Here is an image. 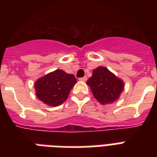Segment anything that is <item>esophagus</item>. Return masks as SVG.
Listing matches in <instances>:
<instances>
[{
    "instance_id": "esophagus-1",
    "label": "esophagus",
    "mask_w": 157,
    "mask_h": 157,
    "mask_svg": "<svg viewBox=\"0 0 157 157\" xmlns=\"http://www.w3.org/2000/svg\"><path fill=\"white\" fill-rule=\"evenodd\" d=\"M80 81H86V80H87V76H83V77H81V78L79 79Z\"/></svg>"
}]
</instances>
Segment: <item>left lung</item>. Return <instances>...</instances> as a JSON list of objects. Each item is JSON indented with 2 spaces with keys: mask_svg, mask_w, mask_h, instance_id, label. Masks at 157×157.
<instances>
[{
  "mask_svg": "<svg viewBox=\"0 0 157 157\" xmlns=\"http://www.w3.org/2000/svg\"><path fill=\"white\" fill-rule=\"evenodd\" d=\"M94 98L102 104L112 103L119 98L124 89V83L104 67H98L87 81Z\"/></svg>",
  "mask_w": 157,
  "mask_h": 157,
  "instance_id": "1",
  "label": "left lung"
}]
</instances>
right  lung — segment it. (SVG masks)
<instances>
[{"instance_id":"right-lung-1","label":"right lung","mask_w":157,"mask_h":157,"mask_svg":"<svg viewBox=\"0 0 157 157\" xmlns=\"http://www.w3.org/2000/svg\"><path fill=\"white\" fill-rule=\"evenodd\" d=\"M76 83V79L72 74L55 70L36 81V94L45 104L56 107L66 100Z\"/></svg>"}]
</instances>
